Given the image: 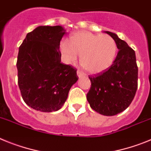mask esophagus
Masks as SVG:
<instances>
[{
    "label": "esophagus",
    "mask_w": 151,
    "mask_h": 151,
    "mask_svg": "<svg viewBox=\"0 0 151 151\" xmlns=\"http://www.w3.org/2000/svg\"><path fill=\"white\" fill-rule=\"evenodd\" d=\"M77 76H78V78H82V77L84 76L83 73H82V72H80V71H77Z\"/></svg>",
    "instance_id": "1"
}]
</instances>
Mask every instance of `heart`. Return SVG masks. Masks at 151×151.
Masks as SVG:
<instances>
[{"label":"heart","instance_id":"b5f03b06","mask_svg":"<svg viewBox=\"0 0 151 151\" xmlns=\"http://www.w3.org/2000/svg\"><path fill=\"white\" fill-rule=\"evenodd\" d=\"M65 62L75 63L77 55L80 63L91 74H99L111 66L117 52L116 41L106 34L96 35L89 32H78L70 36L69 45L62 42L60 46Z\"/></svg>","mask_w":151,"mask_h":151}]
</instances>
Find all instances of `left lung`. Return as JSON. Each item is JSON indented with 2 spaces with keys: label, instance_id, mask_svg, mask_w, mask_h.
Here are the masks:
<instances>
[{
  "label": "left lung",
  "instance_id": "1",
  "mask_svg": "<svg viewBox=\"0 0 151 151\" xmlns=\"http://www.w3.org/2000/svg\"><path fill=\"white\" fill-rule=\"evenodd\" d=\"M116 43L119 52L104 73L89 77L91 87L87 94L91 107L104 116H115L129 107L138 88V66L134 50L116 34L106 31Z\"/></svg>",
  "mask_w": 151,
  "mask_h": 151
}]
</instances>
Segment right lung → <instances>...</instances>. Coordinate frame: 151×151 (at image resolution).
Here are the masks:
<instances>
[{
    "instance_id": "1",
    "label": "right lung",
    "mask_w": 151,
    "mask_h": 151,
    "mask_svg": "<svg viewBox=\"0 0 151 151\" xmlns=\"http://www.w3.org/2000/svg\"><path fill=\"white\" fill-rule=\"evenodd\" d=\"M65 33L60 26H40L26 35L19 48V88L25 103L35 110H59L78 81L76 69L60 63V44Z\"/></svg>"
}]
</instances>
